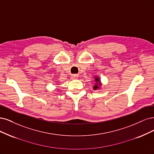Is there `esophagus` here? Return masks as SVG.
I'll list each match as a JSON object with an SVG mask.
<instances>
[{
	"instance_id": "34e87169",
	"label": "esophagus",
	"mask_w": 154,
	"mask_h": 154,
	"mask_svg": "<svg viewBox=\"0 0 154 154\" xmlns=\"http://www.w3.org/2000/svg\"><path fill=\"white\" fill-rule=\"evenodd\" d=\"M72 79H78V75H76V74H73V75H72Z\"/></svg>"
}]
</instances>
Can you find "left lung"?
Masks as SVG:
<instances>
[{
	"mask_svg": "<svg viewBox=\"0 0 154 154\" xmlns=\"http://www.w3.org/2000/svg\"><path fill=\"white\" fill-rule=\"evenodd\" d=\"M95 81H96L97 82V81H100V80H99L98 78H97V77H95ZM97 88H98V86L97 85V84H96V85H95V86H93V89H94V90H96Z\"/></svg>",
	"mask_w": 154,
	"mask_h": 154,
	"instance_id": "left-lung-1",
	"label": "left lung"
}]
</instances>
